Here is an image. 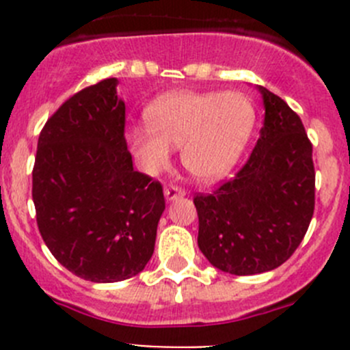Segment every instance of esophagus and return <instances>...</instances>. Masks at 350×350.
Here are the masks:
<instances>
[{"label":"esophagus","mask_w":350,"mask_h":350,"mask_svg":"<svg viewBox=\"0 0 350 350\" xmlns=\"http://www.w3.org/2000/svg\"><path fill=\"white\" fill-rule=\"evenodd\" d=\"M164 195L169 201H172V200H178V198H183L186 193H185V189L179 188L178 185H167L164 188Z\"/></svg>","instance_id":"34e87169"}]
</instances>
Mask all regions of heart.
<instances>
[{"mask_svg": "<svg viewBox=\"0 0 350 350\" xmlns=\"http://www.w3.org/2000/svg\"><path fill=\"white\" fill-rule=\"evenodd\" d=\"M147 125L126 132V142L144 171L169 164L181 147L183 165L201 181L220 179L237 164L256 125V108L242 93L172 91L146 109Z\"/></svg>", "mask_w": 350, "mask_h": 350, "instance_id": "b5f03b06", "label": "heart"}]
</instances>
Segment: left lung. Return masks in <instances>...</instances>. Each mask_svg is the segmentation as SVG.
<instances>
[{"mask_svg": "<svg viewBox=\"0 0 350 350\" xmlns=\"http://www.w3.org/2000/svg\"><path fill=\"white\" fill-rule=\"evenodd\" d=\"M264 126L235 178L193 198L198 247L224 273L250 276L276 269L305 237L315 210L313 147L301 118L259 86Z\"/></svg>", "mask_w": 350, "mask_h": 350, "instance_id": "left-lung-1", "label": "left lung"}]
</instances>
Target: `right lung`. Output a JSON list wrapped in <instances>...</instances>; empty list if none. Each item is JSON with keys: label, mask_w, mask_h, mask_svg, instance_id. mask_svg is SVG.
I'll use <instances>...</instances> for the list:
<instances>
[{"label": "right lung", "mask_w": 350, "mask_h": 350, "mask_svg": "<svg viewBox=\"0 0 350 350\" xmlns=\"http://www.w3.org/2000/svg\"><path fill=\"white\" fill-rule=\"evenodd\" d=\"M116 83L108 77L59 107L42 129L31 172L45 245L93 283L129 280L146 267L165 208L161 183L133 169Z\"/></svg>", "instance_id": "add662e5"}]
</instances>
